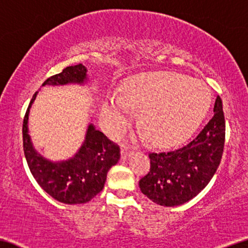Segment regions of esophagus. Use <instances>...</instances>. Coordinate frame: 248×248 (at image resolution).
I'll list each match as a JSON object with an SVG mask.
<instances>
[{
  "instance_id": "obj_1",
  "label": "esophagus",
  "mask_w": 248,
  "mask_h": 248,
  "mask_svg": "<svg viewBox=\"0 0 248 248\" xmlns=\"http://www.w3.org/2000/svg\"><path fill=\"white\" fill-rule=\"evenodd\" d=\"M120 154H121V159H123V160H127L128 158L130 157L132 154H134V151L129 149L128 147H124V146L123 148H121Z\"/></svg>"
}]
</instances>
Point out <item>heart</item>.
Masks as SVG:
<instances>
[{
	"mask_svg": "<svg viewBox=\"0 0 248 248\" xmlns=\"http://www.w3.org/2000/svg\"><path fill=\"white\" fill-rule=\"evenodd\" d=\"M212 95L201 80L175 72L143 73L124 84V94L110 93L102 106V119L110 134L120 136L142 109L140 124L154 143L173 146L198 128L208 111Z\"/></svg>",
	"mask_w": 248,
	"mask_h": 248,
	"instance_id": "obj_1",
	"label": "heart"
}]
</instances>
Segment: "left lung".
Here are the masks:
<instances>
[{
  "label": "left lung",
  "instance_id": "obj_1",
  "mask_svg": "<svg viewBox=\"0 0 248 248\" xmlns=\"http://www.w3.org/2000/svg\"><path fill=\"white\" fill-rule=\"evenodd\" d=\"M224 143L223 102L217 95L213 118L193 141L175 151L149 154L150 171L140 179V190L160 206L185 204L201 193L215 175Z\"/></svg>",
  "mask_w": 248,
  "mask_h": 248
}]
</instances>
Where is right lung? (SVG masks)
Masks as SVG:
<instances>
[{
    "label": "right lung",
    "mask_w": 248,
    "mask_h": 248,
    "mask_svg": "<svg viewBox=\"0 0 248 248\" xmlns=\"http://www.w3.org/2000/svg\"><path fill=\"white\" fill-rule=\"evenodd\" d=\"M87 68L83 64L66 66L63 71L50 77L42 87L86 84ZM36 94L33 95L23 120V150L30 171L42 189L55 201L76 205L90 202L105 186L109 169L120 159L119 146L89 124L84 141L70 159L51 161L33 147L29 135V113Z\"/></svg>",
    "instance_id": "add662e5"
}]
</instances>
